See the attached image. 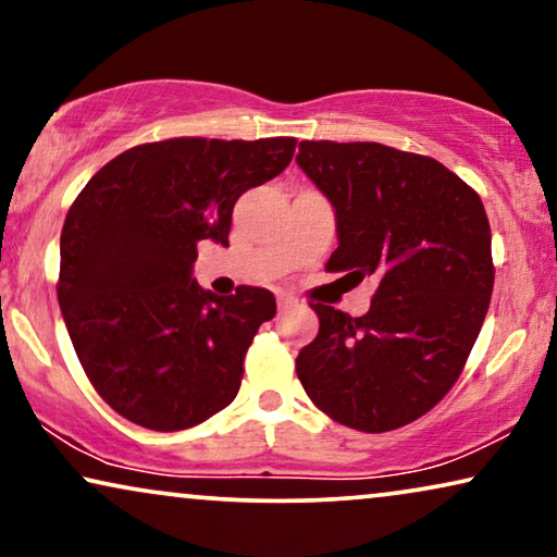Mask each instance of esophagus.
Here are the masks:
<instances>
[{
    "label": "esophagus",
    "mask_w": 557,
    "mask_h": 557,
    "mask_svg": "<svg viewBox=\"0 0 557 557\" xmlns=\"http://www.w3.org/2000/svg\"><path fill=\"white\" fill-rule=\"evenodd\" d=\"M278 311H288V309H294V307H299V301L294 299V296H288V294H278Z\"/></svg>",
    "instance_id": "esophagus-1"
}]
</instances>
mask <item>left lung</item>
Returning a JSON list of instances; mask_svg holds the SVG:
<instances>
[{"label":"left lung","instance_id":"obj_1","mask_svg":"<svg viewBox=\"0 0 557 557\" xmlns=\"http://www.w3.org/2000/svg\"><path fill=\"white\" fill-rule=\"evenodd\" d=\"M296 164L334 208L339 246L326 271L377 278L362 317L311 304L319 334L296 375L332 421L400 429L451 391L484 324L494 286L484 205L436 159L375 141H301Z\"/></svg>","mask_w":557,"mask_h":557}]
</instances>
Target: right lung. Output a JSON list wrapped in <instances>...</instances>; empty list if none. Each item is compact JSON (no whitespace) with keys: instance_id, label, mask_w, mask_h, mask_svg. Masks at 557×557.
I'll return each instance as SVG.
<instances>
[{"instance_id":"obj_1","label":"right lung","mask_w":557,"mask_h":557,"mask_svg":"<svg viewBox=\"0 0 557 557\" xmlns=\"http://www.w3.org/2000/svg\"><path fill=\"white\" fill-rule=\"evenodd\" d=\"M294 149L292 136L141 144L75 197L60 235V311L88 380L132 423L182 431L238 395L276 299L258 286L205 292L197 243L227 246L235 200L284 172Z\"/></svg>"}]
</instances>
